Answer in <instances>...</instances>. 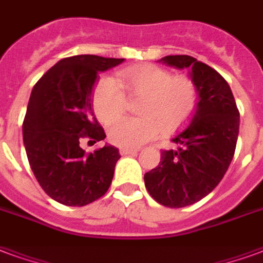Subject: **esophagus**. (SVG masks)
<instances>
[{"label":"esophagus","instance_id":"34e87169","mask_svg":"<svg viewBox=\"0 0 263 263\" xmlns=\"http://www.w3.org/2000/svg\"><path fill=\"white\" fill-rule=\"evenodd\" d=\"M139 150H134V148H120V154L122 155H133L137 154Z\"/></svg>","mask_w":263,"mask_h":263}]
</instances>
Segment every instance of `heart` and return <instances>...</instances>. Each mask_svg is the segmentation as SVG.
I'll return each mask as SVG.
<instances>
[{
  "mask_svg": "<svg viewBox=\"0 0 263 263\" xmlns=\"http://www.w3.org/2000/svg\"><path fill=\"white\" fill-rule=\"evenodd\" d=\"M143 97L138 112L141 118L116 121L127 106V98ZM196 84L174 77L162 67L145 64L120 71L118 82L110 77L99 80L92 93V106L103 124L109 125V140L122 147L136 148L154 140L161 132L170 134L189 122L197 108Z\"/></svg>",
  "mask_w": 263,
  "mask_h": 263,
  "instance_id": "b5f03b06",
  "label": "heart"
}]
</instances>
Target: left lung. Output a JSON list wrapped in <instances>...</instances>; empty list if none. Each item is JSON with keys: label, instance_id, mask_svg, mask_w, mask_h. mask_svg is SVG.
I'll return each instance as SVG.
<instances>
[{"label": "left lung", "instance_id": "obj_1", "mask_svg": "<svg viewBox=\"0 0 263 263\" xmlns=\"http://www.w3.org/2000/svg\"><path fill=\"white\" fill-rule=\"evenodd\" d=\"M158 63L187 68L199 102L191 123L172 141L176 150L161 151L157 168L144 175L153 199L166 208H185L208 196L223 179L234 157L239 112L231 88L212 67L191 55H165Z\"/></svg>", "mask_w": 263, "mask_h": 263}]
</instances>
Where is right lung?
I'll return each instance as SVG.
<instances>
[{
  "mask_svg": "<svg viewBox=\"0 0 263 263\" xmlns=\"http://www.w3.org/2000/svg\"><path fill=\"white\" fill-rule=\"evenodd\" d=\"M124 59L81 54L55 63L36 82L22 124L30 168L42 189L66 206H85L110 186L119 150L110 144L87 154L81 140L106 137L93 115L98 74Z\"/></svg>",
  "mask_w": 263,
  "mask_h": 263,
  "instance_id": "right-lung-1",
  "label": "right lung"
}]
</instances>
